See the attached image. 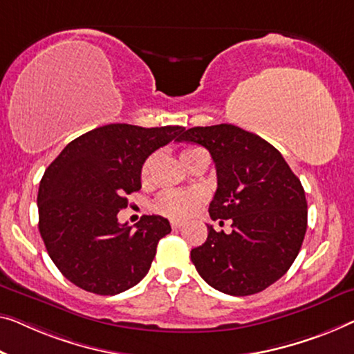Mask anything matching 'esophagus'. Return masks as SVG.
<instances>
[{"label":"esophagus","mask_w":354,"mask_h":354,"mask_svg":"<svg viewBox=\"0 0 354 354\" xmlns=\"http://www.w3.org/2000/svg\"><path fill=\"white\" fill-rule=\"evenodd\" d=\"M170 224H171V229H173V230L181 229V225H183L181 221H178V219H171V221H170Z\"/></svg>","instance_id":"34e87169"}]
</instances>
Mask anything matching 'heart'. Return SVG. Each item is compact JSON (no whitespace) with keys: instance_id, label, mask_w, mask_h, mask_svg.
I'll return each mask as SVG.
<instances>
[{"instance_id":"1","label":"heart","mask_w":354,"mask_h":354,"mask_svg":"<svg viewBox=\"0 0 354 354\" xmlns=\"http://www.w3.org/2000/svg\"><path fill=\"white\" fill-rule=\"evenodd\" d=\"M200 151L202 149H198V147L184 149L181 152V159L186 165H189ZM152 163H154V156H151L149 159L143 163V168H141V178L143 179H149ZM205 202H207V195L202 191H171L162 194L160 197L156 200L154 209L157 213L168 216V218L186 219L197 213V211L203 207Z\"/></svg>"}]
</instances>
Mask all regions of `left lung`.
Masks as SVG:
<instances>
[{"mask_svg":"<svg viewBox=\"0 0 354 354\" xmlns=\"http://www.w3.org/2000/svg\"><path fill=\"white\" fill-rule=\"evenodd\" d=\"M178 141L209 151L218 175L209 216L232 221L230 234L208 225L207 241L191 251L198 275L229 295L263 291L289 270L307 232L300 179L278 149L236 125L194 127Z\"/></svg>","mask_w":354,"mask_h":354,"instance_id":"8db88e82","label":"left lung"}]
</instances>
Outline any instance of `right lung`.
I'll return each instance as SVG.
<instances>
[{"mask_svg": "<svg viewBox=\"0 0 354 354\" xmlns=\"http://www.w3.org/2000/svg\"><path fill=\"white\" fill-rule=\"evenodd\" d=\"M183 131L179 125H103L73 140L47 167L38 227L50 259L73 284L114 295L146 277L170 223L143 216L131 230L118 213L129 205L127 195L141 189L145 160Z\"/></svg>", "mask_w": 354, "mask_h": 354, "instance_id": "1", "label": "right lung"}]
</instances>
